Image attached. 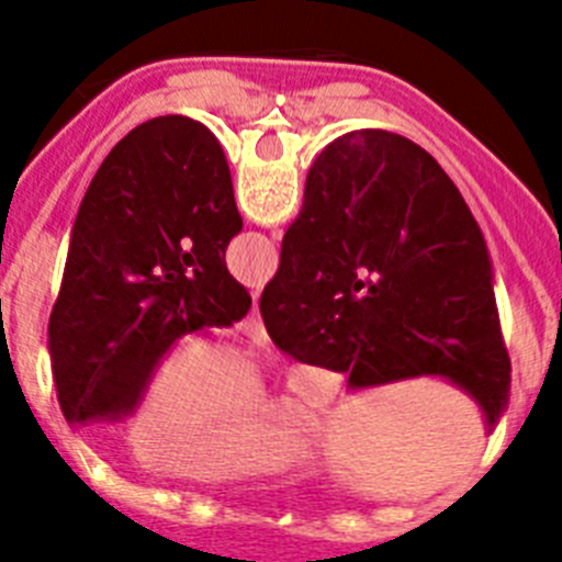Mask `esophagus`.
Wrapping results in <instances>:
<instances>
[{
  "instance_id": "34e87169",
  "label": "esophagus",
  "mask_w": 562,
  "mask_h": 562,
  "mask_svg": "<svg viewBox=\"0 0 562 562\" xmlns=\"http://www.w3.org/2000/svg\"><path fill=\"white\" fill-rule=\"evenodd\" d=\"M238 333L245 335V338H250V341L256 344V347H265L268 344V333H265V324L262 317H259V308H250V315L238 324Z\"/></svg>"
}]
</instances>
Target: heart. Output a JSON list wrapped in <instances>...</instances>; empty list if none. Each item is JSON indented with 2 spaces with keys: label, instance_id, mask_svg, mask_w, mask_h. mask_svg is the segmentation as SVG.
<instances>
[{
  "label": "heart",
  "instance_id": "b5f03b06",
  "mask_svg": "<svg viewBox=\"0 0 562 562\" xmlns=\"http://www.w3.org/2000/svg\"><path fill=\"white\" fill-rule=\"evenodd\" d=\"M245 396V375L221 352L206 347L178 352L136 417L131 435L136 458L201 481L280 467L294 452V437L262 419H229ZM282 414L294 426H308V411L297 402Z\"/></svg>",
  "mask_w": 562,
  "mask_h": 562
}]
</instances>
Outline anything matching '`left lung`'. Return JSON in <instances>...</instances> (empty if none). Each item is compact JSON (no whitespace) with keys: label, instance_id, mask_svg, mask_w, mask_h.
Listing matches in <instances>:
<instances>
[{"label":"left lung","instance_id":"1","mask_svg":"<svg viewBox=\"0 0 562 562\" xmlns=\"http://www.w3.org/2000/svg\"><path fill=\"white\" fill-rule=\"evenodd\" d=\"M238 233L227 160L201 122L151 119L108 154L75 215L48 317L69 426L131 417L183 338L250 312L224 262Z\"/></svg>","mask_w":562,"mask_h":562}]
</instances>
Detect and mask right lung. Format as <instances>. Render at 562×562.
<instances>
[{
	"label": "right lung",
	"instance_id": "1",
	"mask_svg": "<svg viewBox=\"0 0 562 562\" xmlns=\"http://www.w3.org/2000/svg\"><path fill=\"white\" fill-rule=\"evenodd\" d=\"M259 312L285 356L350 373V387L443 375L487 426L507 411L487 241L435 157L400 134L352 131L321 151Z\"/></svg>",
	"mask_w": 562,
	"mask_h": 562
}]
</instances>
